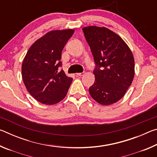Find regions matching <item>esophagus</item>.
I'll return each mask as SVG.
<instances>
[{
  "label": "esophagus",
  "instance_id": "1",
  "mask_svg": "<svg viewBox=\"0 0 157 157\" xmlns=\"http://www.w3.org/2000/svg\"><path fill=\"white\" fill-rule=\"evenodd\" d=\"M84 73L83 72V73H76V75H77V76H82V75H84Z\"/></svg>",
  "mask_w": 157,
  "mask_h": 157
}]
</instances>
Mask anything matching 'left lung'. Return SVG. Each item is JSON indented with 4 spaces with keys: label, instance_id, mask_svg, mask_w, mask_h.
<instances>
[{
    "label": "left lung",
    "instance_id": "1",
    "mask_svg": "<svg viewBox=\"0 0 157 157\" xmlns=\"http://www.w3.org/2000/svg\"><path fill=\"white\" fill-rule=\"evenodd\" d=\"M82 30L95 63V79L89 94L101 105L118 102L134 79L132 52L121 37L105 27L89 26Z\"/></svg>",
    "mask_w": 157,
    "mask_h": 157
}]
</instances>
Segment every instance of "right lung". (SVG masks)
I'll list each match as a JSON object with an SVG mask.
<instances>
[{"instance_id": "add662e5", "label": "right lung", "mask_w": 157, "mask_h": 157, "mask_svg": "<svg viewBox=\"0 0 157 157\" xmlns=\"http://www.w3.org/2000/svg\"><path fill=\"white\" fill-rule=\"evenodd\" d=\"M74 30H52L32 45L22 63V78L34 99L48 105L60 102L67 94L73 78L62 66V52Z\"/></svg>"}]
</instances>
